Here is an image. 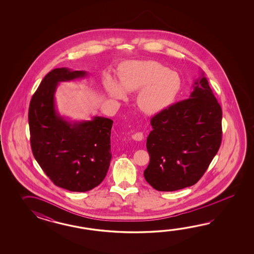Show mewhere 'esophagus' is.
<instances>
[{
    "instance_id": "1",
    "label": "esophagus",
    "mask_w": 254,
    "mask_h": 254,
    "mask_svg": "<svg viewBox=\"0 0 254 254\" xmlns=\"http://www.w3.org/2000/svg\"><path fill=\"white\" fill-rule=\"evenodd\" d=\"M131 138L137 141H140L143 140V133L142 132H136L134 134H132Z\"/></svg>"
}]
</instances>
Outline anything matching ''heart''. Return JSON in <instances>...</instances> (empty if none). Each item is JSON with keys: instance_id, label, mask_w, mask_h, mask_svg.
Segmentation results:
<instances>
[{"instance_id": "b5f03b06", "label": "heart", "mask_w": 254, "mask_h": 254, "mask_svg": "<svg viewBox=\"0 0 254 254\" xmlns=\"http://www.w3.org/2000/svg\"><path fill=\"white\" fill-rule=\"evenodd\" d=\"M120 81L111 74L103 80V86L111 97L123 100L127 92H136L137 105L146 114H155L171 105L177 96L182 79L155 61H129L121 66Z\"/></svg>"}]
</instances>
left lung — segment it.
<instances>
[{"label":"left lung","mask_w":254,"mask_h":254,"mask_svg":"<svg viewBox=\"0 0 254 254\" xmlns=\"http://www.w3.org/2000/svg\"><path fill=\"white\" fill-rule=\"evenodd\" d=\"M189 99L162 110L151 120L146 147L148 184L160 191L194 185L221 146L222 112L204 72L194 81Z\"/></svg>","instance_id":"obj_1"}]
</instances>
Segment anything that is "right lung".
<instances>
[{"mask_svg": "<svg viewBox=\"0 0 254 254\" xmlns=\"http://www.w3.org/2000/svg\"><path fill=\"white\" fill-rule=\"evenodd\" d=\"M85 70L56 68L43 78L29 107L33 156L56 186L70 191H87L98 186L108 172L113 120L95 116L70 122L55 106L59 82L87 76Z\"/></svg>", "mask_w": 254, "mask_h": 254, "instance_id": "1", "label": "right lung"}]
</instances>
